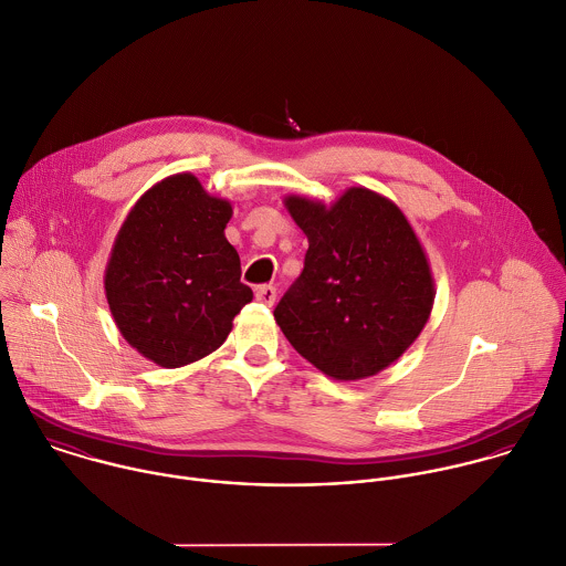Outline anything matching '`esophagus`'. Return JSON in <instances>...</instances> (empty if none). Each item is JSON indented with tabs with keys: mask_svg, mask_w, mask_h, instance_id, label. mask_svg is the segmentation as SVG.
Segmentation results:
<instances>
[{
	"mask_svg": "<svg viewBox=\"0 0 566 566\" xmlns=\"http://www.w3.org/2000/svg\"><path fill=\"white\" fill-rule=\"evenodd\" d=\"M275 297H277V291H275V286H271V284H264V286H258V289H255V300H258L260 304H264V306H273Z\"/></svg>",
	"mask_w": 566,
	"mask_h": 566,
	"instance_id": "obj_1",
	"label": "esophagus"
}]
</instances>
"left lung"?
Here are the masks:
<instances>
[{
    "label": "left lung",
    "mask_w": 566,
    "mask_h": 566,
    "mask_svg": "<svg viewBox=\"0 0 566 566\" xmlns=\"http://www.w3.org/2000/svg\"><path fill=\"white\" fill-rule=\"evenodd\" d=\"M308 238L304 271L273 315L291 346L326 377L357 381L395 364L434 306V277L406 213L350 187L335 202L289 193Z\"/></svg>",
    "instance_id": "obj_1"
}]
</instances>
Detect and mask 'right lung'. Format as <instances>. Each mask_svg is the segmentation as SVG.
Instances as JSON below:
<instances>
[{"label": "right lung", "mask_w": 566, "mask_h": 566, "mask_svg": "<svg viewBox=\"0 0 566 566\" xmlns=\"http://www.w3.org/2000/svg\"><path fill=\"white\" fill-rule=\"evenodd\" d=\"M229 200L189 174L151 185L123 220L105 266V297L125 342L160 368L218 350L253 300L224 238Z\"/></svg>", "instance_id": "1"}]
</instances>
